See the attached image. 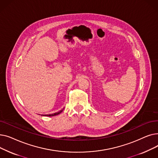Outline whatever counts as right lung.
Returning <instances> with one entry per match:
<instances>
[{"label": "right lung", "instance_id": "1", "mask_svg": "<svg viewBox=\"0 0 158 158\" xmlns=\"http://www.w3.org/2000/svg\"><path fill=\"white\" fill-rule=\"evenodd\" d=\"M64 110V108L63 109H62L61 110H60V111H57V112H56V113H52V114H42L41 116H47V117H53V116H56V115H57V114H60L62 111H63V110Z\"/></svg>", "mask_w": 158, "mask_h": 158}]
</instances>
